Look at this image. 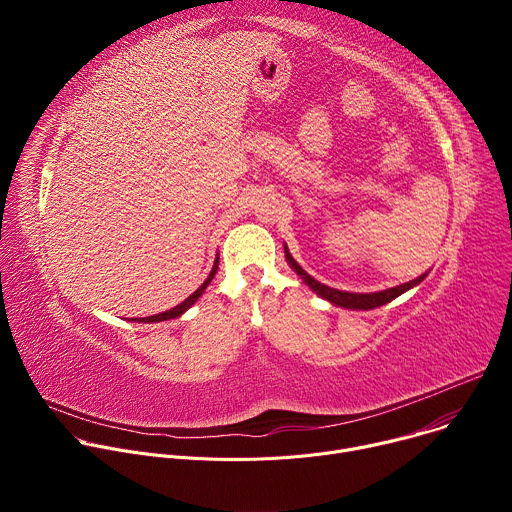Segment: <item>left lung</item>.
<instances>
[{
	"label": "left lung",
	"mask_w": 512,
	"mask_h": 512,
	"mask_svg": "<svg viewBox=\"0 0 512 512\" xmlns=\"http://www.w3.org/2000/svg\"><path fill=\"white\" fill-rule=\"evenodd\" d=\"M285 259L289 261V265L294 267L298 271V275H302V279L316 291L318 296H322L324 300L336 304V306H342V308H350V310H373V308H379V306H385L389 304L391 300L399 298L401 294H405L407 289H411L413 285H417L419 281L425 279L427 273H423L421 277L409 281V283H403V285H397V287H391V289H385V291H375V294H350V291H340V289H334V287H328L324 283H320L318 279H314L308 271L302 269V265L289 255L287 247H285Z\"/></svg>",
	"instance_id": "obj_1"
}]
</instances>
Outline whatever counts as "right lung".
Instances as JSON below:
<instances>
[{
    "label": "right lung",
    "instance_id": "obj_1",
    "mask_svg": "<svg viewBox=\"0 0 512 512\" xmlns=\"http://www.w3.org/2000/svg\"><path fill=\"white\" fill-rule=\"evenodd\" d=\"M216 269H218V259L214 261V267H212V271H210V275L206 277V281L194 291L192 296H188L182 304H178L176 308H172V310H168V312H162V314H156V316H148V318H139V322H164V320H172V318H178L180 314H184L200 296H202V291L206 289V285L212 281V277H214V273H216ZM137 320V318H135Z\"/></svg>",
    "mask_w": 512,
    "mask_h": 512
}]
</instances>
